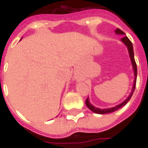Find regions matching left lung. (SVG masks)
<instances>
[{"label":"left lung","mask_w":148,"mask_h":148,"mask_svg":"<svg viewBox=\"0 0 148 148\" xmlns=\"http://www.w3.org/2000/svg\"><path fill=\"white\" fill-rule=\"evenodd\" d=\"M115 32L118 35H125L123 31H121V29L117 28L116 30L115 31ZM121 41L124 42V44L126 45V47H127V50H128V53H129V55H130V58L131 61H132V67H133V71H134V75H135V78H134V83H133V87H132V92H131L130 95L128 96L127 99L125 100L124 101L118 105V106H115V107H112V108H109V109H97L96 107H94L93 106H92L91 104L89 101V98H87L86 100V106L89 108V109L91 110L93 112L95 113H97V114H106V113H110V112H115L118 110L119 109L122 108L123 106H125L128 101L129 100L131 99V97L132 96L133 94L134 91H135V89H136V77H137V66H136V61H135V58H134V52H133V47H132V43L130 41V39H128L127 36L123 37L121 39Z\"/></svg>","instance_id":"obj_1"}]
</instances>
